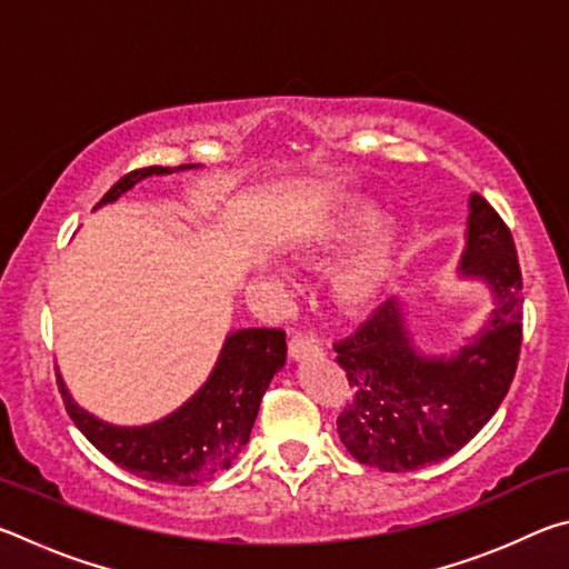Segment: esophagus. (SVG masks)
I'll return each instance as SVG.
<instances>
[{"label":"esophagus","mask_w":569,"mask_h":569,"mask_svg":"<svg viewBox=\"0 0 569 569\" xmlns=\"http://www.w3.org/2000/svg\"><path fill=\"white\" fill-rule=\"evenodd\" d=\"M288 356H291L293 361H303V359H316V356H323V351L316 341L303 339V336H293V339L288 341Z\"/></svg>","instance_id":"34e87169"}]
</instances>
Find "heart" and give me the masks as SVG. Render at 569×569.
<instances>
[{"instance_id": "b5f03b06", "label": "heart", "mask_w": 569, "mask_h": 569, "mask_svg": "<svg viewBox=\"0 0 569 569\" xmlns=\"http://www.w3.org/2000/svg\"><path fill=\"white\" fill-rule=\"evenodd\" d=\"M381 220V210L369 200H341L329 216L306 230L293 246V258L303 263H321L341 253ZM403 230L397 223H383L346 258L333 276V296L343 311L366 313L387 296L403 258Z\"/></svg>"}]
</instances>
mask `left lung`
Returning <instances> with one entry per match:
<instances>
[{
  "label": "left lung",
  "instance_id": "obj_1",
  "mask_svg": "<svg viewBox=\"0 0 569 569\" xmlns=\"http://www.w3.org/2000/svg\"><path fill=\"white\" fill-rule=\"evenodd\" d=\"M459 281L485 283L489 319L455 353H427L413 341L407 298H389L333 349L353 399L339 437L356 461L413 471L447 459L495 417L515 379L522 343V273L505 220L471 192Z\"/></svg>",
  "mask_w": 569,
  "mask_h": 569
}]
</instances>
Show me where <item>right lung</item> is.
I'll use <instances>...</instances> for the list:
<instances>
[{
    "mask_svg": "<svg viewBox=\"0 0 569 569\" xmlns=\"http://www.w3.org/2000/svg\"><path fill=\"white\" fill-rule=\"evenodd\" d=\"M196 168L200 166L190 162L178 168L152 166L134 170L114 182L94 208L114 203L146 178ZM283 331H230L203 387L168 417L140 427H118L82 409L64 387L60 371H57V387L62 391L64 409L74 427L114 465L148 481L192 487L213 479L233 465L240 449L248 445L268 383L283 369Z\"/></svg>",
    "mask_w": 569,
    "mask_h": 569,
    "instance_id": "add662e5",
    "label": "right lung"
}]
</instances>
